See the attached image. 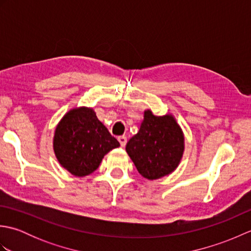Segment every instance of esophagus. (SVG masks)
<instances>
[{"mask_svg":"<svg viewBox=\"0 0 251 251\" xmlns=\"http://www.w3.org/2000/svg\"><path fill=\"white\" fill-rule=\"evenodd\" d=\"M117 139H119V141H120V143H121V147H125V146H126L127 138H126L125 136H120L119 138H117Z\"/></svg>","mask_w":251,"mask_h":251,"instance_id":"obj_1","label":"esophagus"}]
</instances>
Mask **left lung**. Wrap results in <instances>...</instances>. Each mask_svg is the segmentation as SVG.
<instances>
[{
  "label": "left lung",
  "instance_id": "8db88e82",
  "mask_svg": "<svg viewBox=\"0 0 251 251\" xmlns=\"http://www.w3.org/2000/svg\"><path fill=\"white\" fill-rule=\"evenodd\" d=\"M126 152L142 177L161 179L179 166L184 152L183 131L173 114L157 116L148 109Z\"/></svg>",
  "mask_w": 251,
  "mask_h": 251
}]
</instances>
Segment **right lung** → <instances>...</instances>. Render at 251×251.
Segmentation results:
<instances>
[{
	"label": "right lung",
	"mask_w": 251,
	"mask_h": 251,
	"mask_svg": "<svg viewBox=\"0 0 251 251\" xmlns=\"http://www.w3.org/2000/svg\"><path fill=\"white\" fill-rule=\"evenodd\" d=\"M120 147L94 109L73 108L56 126L52 148L61 167L75 177H85L99 167L105 154Z\"/></svg>",
	"instance_id": "1"
}]
</instances>
